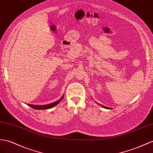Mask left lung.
I'll return each instance as SVG.
<instances>
[{
	"label": "left lung",
	"mask_w": 153,
	"mask_h": 153,
	"mask_svg": "<svg viewBox=\"0 0 153 153\" xmlns=\"http://www.w3.org/2000/svg\"><path fill=\"white\" fill-rule=\"evenodd\" d=\"M103 108H107V109H111V108H109V107H105V106H102Z\"/></svg>",
	"instance_id": "1"
}]
</instances>
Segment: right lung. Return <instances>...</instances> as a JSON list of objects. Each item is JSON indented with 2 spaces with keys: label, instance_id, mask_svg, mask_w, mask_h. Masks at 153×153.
Returning a JSON list of instances; mask_svg holds the SVG:
<instances>
[{
  "label": "right lung",
  "instance_id": "1",
  "mask_svg": "<svg viewBox=\"0 0 153 153\" xmlns=\"http://www.w3.org/2000/svg\"><path fill=\"white\" fill-rule=\"evenodd\" d=\"M64 97V96L61 97V98H60L59 100H57V101H55L53 103H50L48 105H30L28 104V105L29 107H32L34 109H37V110H46V109H49L53 107L54 106H56L59 103H60V101L62 100V98Z\"/></svg>",
  "mask_w": 153,
  "mask_h": 153
}]
</instances>
